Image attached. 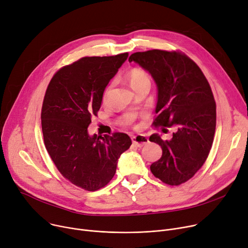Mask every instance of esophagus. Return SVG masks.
<instances>
[{"mask_svg":"<svg viewBox=\"0 0 248 248\" xmlns=\"http://www.w3.org/2000/svg\"><path fill=\"white\" fill-rule=\"evenodd\" d=\"M132 140H133V144L138 147V148H141L146 146L148 142H149V139L144 136V135H138V136H135L132 138Z\"/></svg>","mask_w":248,"mask_h":248,"instance_id":"obj_1","label":"esophagus"}]
</instances>
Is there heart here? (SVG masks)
Wrapping results in <instances>:
<instances>
[{
	"instance_id": "b5f03b06",
	"label": "heart",
	"mask_w": 248,
	"mask_h": 248,
	"mask_svg": "<svg viewBox=\"0 0 248 248\" xmlns=\"http://www.w3.org/2000/svg\"><path fill=\"white\" fill-rule=\"evenodd\" d=\"M126 79L129 82V84H131V86L134 90L138 89L140 86L144 85V84H151V80H150V77H149L148 73L145 70L139 69V68H134L132 70H129L126 74ZM111 86L112 85H108L106 88V90H104L103 95H102L103 102H107L108 97L110 93Z\"/></svg>"
}]
</instances>
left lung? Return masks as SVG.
Masks as SVG:
<instances>
[{"mask_svg":"<svg viewBox=\"0 0 248 248\" xmlns=\"http://www.w3.org/2000/svg\"><path fill=\"white\" fill-rule=\"evenodd\" d=\"M128 61L147 70L157 85L158 116L153 124L175 128L169 140L158 134L150 137L163 151L151 171L168 185L185 183L203 166L212 147L216 103L211 87L198 65L180 52H136Z\"/></svg>","mask_w":248,"mask_h":248,"instance_id":"obj_1","label":"left lung"}]
</instances>
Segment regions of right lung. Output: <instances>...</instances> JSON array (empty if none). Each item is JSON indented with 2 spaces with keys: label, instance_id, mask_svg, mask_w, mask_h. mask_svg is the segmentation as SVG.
I'll use <instances>...</instances> for the list:
<instances>
[{
  "label": "right lung",
  "instance_id": "right-lung-1",
  "mask_svg": "<svg viewBox=\"0 0 248 248\" xmlns=\"http://www.w3.org/2000/svg\"><path fill=\"white\" fill-rule=\"evenodd\" d=\"M128 54L83 57L58 70L47 87L41 112L44 144L64 178L96 191L113 178L121 155L132 145L126 134L90 136L102 95Z\"/></svg>",
  "mask_w": 248,
  "mask_h": 248
}]
</instances>
